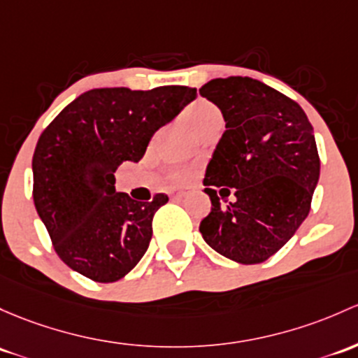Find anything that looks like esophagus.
<instances>
[{
  "label": "esophagus",
  "mask_w": 358,
  "mask_h": 358,
  "mask_svg": "<svg viewBox=\"0 0 358 358\" xmlns=\"http://www.w3.org/2000/svg\"><path fill=\"white\" fill-rule=\"evenodd\" d=\"M171 195H173V197H176V199L185 197V195H187V190H183V189H176V190H173V192H171Z\"/></svg>",
  "instance_id": "esophagus-1"
}]
</instances>
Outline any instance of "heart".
I'll use <instances>...</instances> for the list:
<instances>
[{
	"label": "heart",
	"mask_w": 358,
	"mask_h": 358,
	"mask_svg": "<svg viewBox=\"0 0 358 358\" xmlns=\"http://www.w3.org/2000/svg\"><path fill=\"white\" fill-rule=\"evenodd\" d=\"M183 116H185V122L189 123L190 129L199 135H201L202 131L210 129L213 125L223 123V115H221V111L217 110L213 103L202 99L197 101L195 104H192Z\"/></svg>",
	"instance_id": "1"
}]
</instances>
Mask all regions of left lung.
<instances>
[{
    "instance_id": "obj_1",
    "label": "left lung",
    "mask_w": 358,
    "mask_h": 358,
    "mask_svg": "<svg viewBox=\"0 0 358 358\" xmlns=\"http://www.w3.org/2000/svg\"><path fill=\"white\" fill-rule=\"evenodd\" d=\"M199 92L227 123L206 171L213 208L199 229L217 254L259 264L308 216L321 171L314 129L295 101L255 78H214Z\"/></svg>"
}]
</instances>
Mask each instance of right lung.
<instances>
[{
    "label": "right lung",
    "mask_w": 358,
    "mask_h": 358,
    "mask_svg": "<svg viewBox=\"0 0 358 358\" xmlns=\"http://www.w3.org/2000/svg\"><path fill=\"white\" fill-rule=\"evenodd\" d=\"M197 97V89H92L71 101L39 137L32 157L34 204L66 266L99 283L122 280L152 238L157 194L138 202L116 192L115 171L138 163L150 138Z\"/></svg>",
    "instance_id": "1"
}]
</instances>
